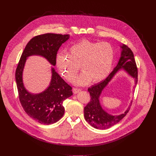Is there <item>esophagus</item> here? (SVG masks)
Returning a JSON list of instances; mask_svg holds the SVG:
<instances>
[{"instance_id": "34e87169", "label": "esophagus", "mask_w": 156, "mask_h": 156, "mask_svg": "<svg viewBox=\"0 0 156 156\" xmlns=\"http://www.w3.org/2000/svg\"><path fill=\"white\" fill-rule=\"evenodd\" d=\"M80 91H81L80 89L76 88V87H73V93L74 94H77V93H79Z\"/></svg>"}]
</instances>
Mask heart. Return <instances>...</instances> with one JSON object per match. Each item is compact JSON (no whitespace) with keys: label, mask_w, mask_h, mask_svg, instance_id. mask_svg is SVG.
Instances as JSON below:
<instances>
[{"label":"heart","mask_w":156,"mask_h":156,"mask_svg":"<svg viewBox=\"0 0 156 156\" xmlns=\"http://www.w3.org/2000/svg\"><path fill=\"white\" fill-rule=\"evenodd\" d=\"M114 59L113 46L107 42H97L82 40L70 48L68 55L58 54L56 64L61 75L72 81L79 72H83L75 80L78 85H85L91 81L98 83L109 74Z\"/></svg>","instance_id":"b5f03b06"}]
</instances>
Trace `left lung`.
I'll return each mask as SVG.
<instances>
[{
	"instance_id": "left-lung-1",
	"label": "left lung",
	"mask_w": 156,
	"mask_h": 156,
	"mask_svg": "<svg viewBox=\"0 0 156 156\" xmlns=\"http://www.w3.org/2000/svg\"><path fill=\"white\" fill-rule=\"evenodd\" d=\"M121 48L122 49L121 57L116 67L104 80L89 87L87 90L90 94L91 100L84 108V115L86 122L97 129H105L115 125L125 117L129 112L130 106H131V104H130V106L123 114L118 115H111L102 109L99 102V97L102 90L120 69H123L130 76L135 78V84L137 83L138 68L134 54L126 45L123 44Z\"/></svg>"
}]
</instances>
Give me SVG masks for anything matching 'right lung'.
<instances>
[{"label":"right lung","instance_id":"add662e5","mask_svg":"<svg viewBox=\"0 0 156 156\" xmlns=\"http://www.w3.org/2000/svg\"><path fill=\"white\" fill-rule=\"evenodd\" d=\"M69 38V34L54 33L34 36L27 44L17 65L15 80L20 102L25 112L41 124L54 123L63 117V102L73 94L72 87L52 68V80L47 90L40 94H32L26 90L22 80L24 65L27 58L32 55H41L55 65L57 51Z\"/></svg>","mask_w":156,"mask_h":156}]
</instances>
